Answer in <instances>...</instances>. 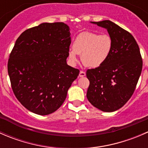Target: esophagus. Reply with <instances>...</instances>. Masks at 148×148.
Instances as JSON below:
<instances>
[{
  "instance_id": "34e87169",
  "label": "esophagus",
  "mask_w": 148,
  "mask_h": 148,
  "mask_svg": "<svg viewBox=\"0 0 148 148\" xmlns=\"http://www.w3.org/2000/svg\"><path fill=\"white\" fill-rule=\"evenodd\" d=\"M85 75H86V73H85L84 71H80L79 74V77H84Z\"/></svg>"
}]
</instances>
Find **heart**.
<instances>
[{
  "mask_svg": "<svg viewBox=\"0 0 148 148\" xmlns=\"http://www.w3.org/2000/svg\"><path fill=\"white\" fill-rule=\"evenodd\" d=\"M112 47V39L108 34L99 35L84 31L74 39L72 49L69 50V58L72 63H75L77 60V54H79L85 66L97 68L108 59Z\"/></svg>",
  "mask_w": 148,
  "mask_h": 148,
  "instance_id": "heart-1",
  "label": "heart"
}]
</instances>
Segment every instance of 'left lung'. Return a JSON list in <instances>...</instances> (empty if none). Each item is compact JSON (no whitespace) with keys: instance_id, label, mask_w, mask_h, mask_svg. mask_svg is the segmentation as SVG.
Returning <instances> with one entry per match:
<instances>
[{"instance_id":"obj_1","label":"left lung","mask_w":148,"mask_h":148,"mask_svg":"<svg viewBox=\"0 0 148 148\" xmlns=\"http://www.w3.org/2000/svg\"><path fill=\"white\" fill-rule=\"evenodd\" d=\"M106 28L113 42L108 59L86 71L89 102L103 112L116 111L130 99L141 74L143 60L132 34L111 21L91 22Z\"/></svg>"}]
</instances>
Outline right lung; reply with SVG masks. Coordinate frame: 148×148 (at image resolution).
I'll return each instance as SVG.
<instances>
[{"mask_svg": "<svg viewBox=\"0 0 148 148\" xmlns=\"http://www.w3.org/2000/svg\"><path fill=\"white\" fill-rule=\"evenodd\" d=\"M69 27L62 22L43 23L23 31L8 62L15 96L35 114L47 115L62 106L79 70L67 64Z\"/></svg>", "mask_w": 148, "mask_h": 148, "instance_id": "right-lung-1", "label": "right lung"}]
</instances>
